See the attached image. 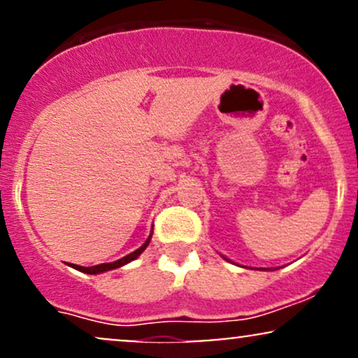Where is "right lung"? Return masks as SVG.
Instances as JSON below:
<instances>
[{
    "instance_id": "add662e5",
    "label": "right lung",
    "mask_w": 358,
    "mask_h": 358,
    "mask_svg": "<svg viewBox=\"0 0 358 358\" xmlns=\"http://www.w3.org/2000/svg\"><path fill=\"white\" fill-rule=\"evenodd\" d=\"M150 241H151V236H150V239H148L145 244L141 245V248L139 249H136L134 250V252H131V254H127L126 257H122V259H119V261H114V262H108V264H97V266H90V268H84V266H77V264H71L73 269H77V271H80V273H85V274H99V273H104V271H110V269H117V268H121V266H124V264H127V262H131V261H134V259H136L139 254L143 252V250H145L146 248H148V244H150Z\"/></svg>"
}]
</instances>
